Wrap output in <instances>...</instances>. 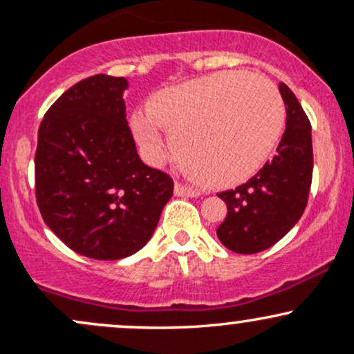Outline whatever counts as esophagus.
<instances>
[{
    "label": "esophagus",
    "instance_id": "34e87169",
    "mask_svg": "<svg viewBox=\"0 0 354 354\" xmlns=\"http://www.w3.org/2000/svg\"><path fill=\"white\" fill-rule=\"evenodd\" d=\"M174 194H176V196H183V198H196V196H200L198 189L189 188V186L183 185V183H174Z\"/></svg>",
    "mask_w": 354,
    "mask_h": 354
}]
</instances>
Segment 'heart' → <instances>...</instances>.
<instances>
[{
  "label": "heart",
  "mask_w": 354,
  "mask_h": 354,
  "mask_svg": "<svg viewBox=\"0 0 354 354\" xmlns=\"http://www.w3.org/2000/svg\"><path fill=\"white\" fill-rule=\"evenodd\" d=\"M286 109L278 88L261 76L228 71L161 91L149 111L131 116V129L149 161L169 149L203 185L223 188L258 171L281 140Z\"/></svg>",
  "instance_id": "obj_1"
}]
</instances>
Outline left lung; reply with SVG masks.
Returning a JSON list of instances; mask_svg holds the SVG:
<instances>
[{
    "label": "left lung",
    "instance_id": "obj_1",
    "mask_svg": "<svg viewBox=\"0 0 354 354\" xmlns=\"http://www.w3.org/2000/svg\"><path fill=\"white\" fill-rule=\"evenodd\" d=\"M279 93L286 106V129L276 156L245 185L218 193L228 214L216 234L223 245L239 254L259 253L278 243L299 221L310 194V120L284 83H279Z\"/></svg>",
    "mask_w": 354,
    "mask_h": 354
}]
</instances>
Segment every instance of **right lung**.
Here are the masks:
<instances>
[{
  "instance_id": "1",
  "label": "right lung",
  "mask_w": 354,
  "mask_h": 354,
  "mask_svg": "<svg viewBox=\"0 0 354 354\" xmlns=\"http://www.w3.org/2000/svg\"><path fill=\"white\" fill-rule=\"evenodd\" d=\"M128 80L95 75L44 115L35 154L44 223L78 254L121 259L153 236L173 196L168 174L140 160L126 121Z\"/></svg>"
}]
</instances>
